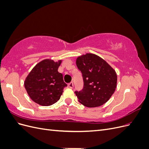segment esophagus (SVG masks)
Listing matches in <instances>:
<instances>
[{
	"instance_id": "obj_1",
	"label": "esophagus",
	"mask_w": 149,
	"mask_h": 149,
	"mask_svg": "<svg viewBox=\"0 0 149 149\" xmlns=\"http://www.w3.org/2000/svg\"><path fill=\"white\" fill-rule=\"evenodd\" d=\"M68 87L71 89H73V87H74V84H73V82H71L68 84Z\"/></svg>"
}]
</instances>
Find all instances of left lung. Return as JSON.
<instances>
[{
  "label": "left lung",
  "mask_w": 149,
  "mask_h": 149,
  "mask_svg": "<svg viewBox=\"0 0 149 149\" xmlns=\"http://www.w3.org/2000/svg\"><path fill=\"white\" fill-rule=\"evenodd\" d=\"M76 63L84 81L81 91H75L79 102L88 107L105 104L116 88L118 76L115 70L104 60L93 53L78 56Z\"/></svg>",
  "instance_id": "obj_1"
}]
</instances>
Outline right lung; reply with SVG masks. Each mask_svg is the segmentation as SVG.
<instances>
[{
    "instance_id": "right-lung-1",
    "label": "right lung",
    "mask_w": 149,
    "mask_h": 149,
    "mask_svg": "<svg viewBox=\"0 0 149 149\" xmlns=\"http://www.w3.org/2000/svg\"><path fill=\"white\" fill-rule=\"evenodd\" d=\"M62 60L45 59L39 62L26 76L24 86L31 100L43 106H51L60 99L67 86L58 71Z\"/></svg>"
}]
</instances>
